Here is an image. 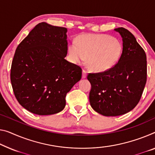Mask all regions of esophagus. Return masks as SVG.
<instances>
[{
	"mask_svg": "<svg viewBox=\"0 0 155 155\" xmlns=\"http://www.w3.org/2000/svg\"><path fill=\"white\" fill-rule=\"evenodd\" d=\"M87 78V71L85 70H83L82 71V78L83 79H84V78Z\"/></svg>",
	"mask_w": 155,
	"mask_h": 155,
	"instance_id": "34e87169",
	"label": "esophagus"
}]
</instances>
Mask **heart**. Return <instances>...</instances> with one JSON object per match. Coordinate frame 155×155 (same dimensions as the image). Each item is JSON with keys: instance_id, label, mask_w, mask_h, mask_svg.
Instances as JSON below:
<instances>
[{"instance_id": "heart-1", "label": "heart", "mask_w": 155, "mask_h": 155, "mask_svg": "<svg viewBox=\"0 0 155 155\" xmlns=\"http://www.w3.org/2000/svg\"><path fill=\"white\" fill-rule=\"evenodd\" d=\"M68 55L73 63L87 59L90 70L101 73L110 70L118 62L123 52L119 40L107 35H88L68 46Z\"/></svg>"}]
</instances>
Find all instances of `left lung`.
I'll return each mask as SVG.
<instances>
[{"mask_svg":"<svg viewBox=\"0 0 155 155\" xmlns=\"http://www.w3.org/2000/svg\"><path fill=\"white\" fill-rule=\"evenodd\" d=\"M123 39L118 62L110 70L89 73L91 84V107L105 116H117L132 110L141 99L147 80V60L144 50L129 30L114 29Z\"/></svg>","mask_w":155,"mask_h":155,"instance_id":"1","label":"left lung"}]
</instances>
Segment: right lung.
Instances as JSON below:
<instances>
[{"label":"right lung","instance_id":"right-lung-1","mask_svg":"<svg viewBox=\"0 0 155 155\" xmlns=\"http://www.w3.org/2000/svg\"><path fill=\"white\" fill-rule=\"evenodd\" d=\"M67 29L42 22L20 43L12 63L14 94L23 107L35 114L62 111L66 96L82 78V68L65 58Z\"/></svg>","mask_w":155,"mask_h":155}]
</instances>
